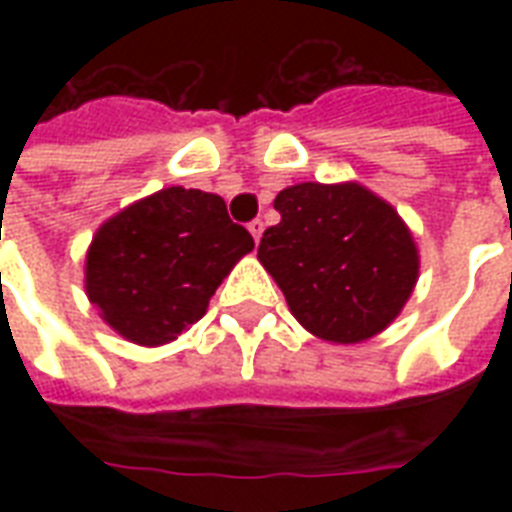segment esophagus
<instances>
[{"label": "esophagus", "mask_w": 512, "mask_h": 512, "mask_svg": "<svg viewBox=\"0 0 512 512\" xmlns=\"http://www.w3.org/2000/svg\"><path fill=\"white\" fill-rule=\"evenodd\" d=\"M263 220H252V223H249V233H252V236H255V241H260V236H263Z\"/></svg>", "instance_id": "34e87169"}]
</instances>
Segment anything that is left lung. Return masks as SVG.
I'll use <instances>...</instances> for the list:
<instances>
[{
    "instance_id": "1",
    "label": "left lung",
    "mask_w": 512,
    "mask_h": 512,
    "mask_svg": "<svg viewBox=\"0 0 512 512\" xmlns=\"http://www.w3.org/2000/svg\"><path fill=\"white\" fill-rule=\"evenodd\" d=\"M281 223L260 239L257 260L292 316L329 342L380 335L412 295L420 255L388 201L358 183H297L276 196Z\"/></svg>"
}]
</instances>
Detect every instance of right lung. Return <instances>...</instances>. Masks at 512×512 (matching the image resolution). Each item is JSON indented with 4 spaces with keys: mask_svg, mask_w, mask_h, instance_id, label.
<instances>
[{
    "mask_svg": "<svg viewBox=\"0 0 512 512\" xmlns=\"http://www.w3.org/2000/svg\"><path fill=\"white\" fill-rule=\"evenodd\" d=\"M255 249L217 193L162 188L100 225L84 289L108 327L138 345H164L207 313L209 297Z\"/></svg>",
    "mask_w": 512,
    "mask_h": 512,
    "instance_id": "obj_1",
    "label": "right lung"
}]
</instances>
